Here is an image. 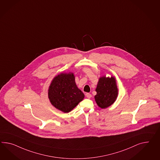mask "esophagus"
Masks as SVG:
<instances>
[{
	"instance_id": "34e87169",
	"label": "esophagus",
	"mask_w": 160,
	"mask_h": 160,
	"mask_svg": "<svg viewBox=\"0 0 160 160\" xmlns=\"http://www.w3.org/2000/svg\"><path fill=\"white\" fill-rule=\"evenodd\" d=\"M86 98H89L92 97V94H90V93H87L86 94Z\"/></svg>"
}]
</instances>
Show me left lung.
Instances as JSON below:
<instances>
[{"instance_id":"left-lung-1","label":"left lung","mask_w":160,"mask_h":160,"mask_svg":"<svg viewBox=\"0 0 160 160\" xmlns=\"http://www.w3.org/2000/svg\"><path fill=\"white\" fill-rule=\"evenodd\" d=\"M96 92L97 94L94 96V98L98 106L102 108L110 106L116 100L118 93L115 78L106 76L100 77Z\"/></svg>"}]
</instances>
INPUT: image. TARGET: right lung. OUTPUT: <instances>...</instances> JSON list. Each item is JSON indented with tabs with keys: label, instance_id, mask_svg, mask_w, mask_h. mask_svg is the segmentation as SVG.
I'll use <instances>...</instances> for the list:
<instances>
[{
	"label": "right lung",
	"instance_id": "obj_1",
	"mask_svg": "<svg viewBox=\"0 0 160 160\" xmlns=\"http://www.w3.org/2000/svg\"><path fill=\"white\" fill-rule=\"evenodd\" d=\"M48 97L57 109L67 113L73 110L84 98L78 89L73 73H61L55 77L50 85Z\"/></svg>",
	"mask_w": 160,
	"mask_h": 160
}]
</instances>
